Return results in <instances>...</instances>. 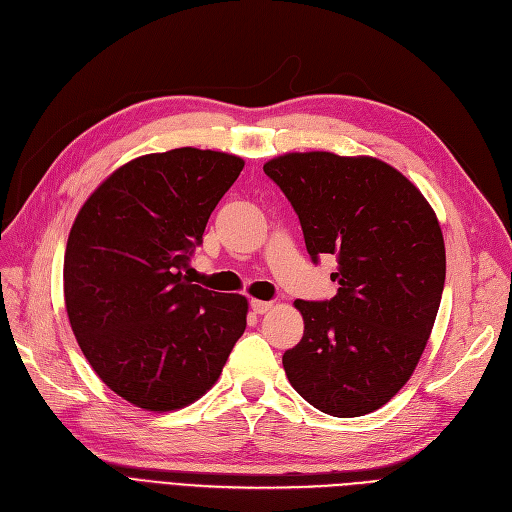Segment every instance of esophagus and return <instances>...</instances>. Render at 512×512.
Returning a JSON list of instances; mask_svg holds the SVG:
<instances>
[{
  "mask_svg": "<svg viewBox=\"0 0 512 512\" xmlns=\"http://www.w3.org/2000/svg\"><path fill=\"white\" fill-rule=\"evenodd\" d=\"M272 308L270 302H261V300H251V310L255 315H263V312H268Z\"/></svg>",
  "mask_w": 512,
  "mask_h": 512,
  "instance_id": "1",
  "label": "esophagus"
}]
</instances>
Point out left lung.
I'll return each instance as SVG.
<instances>
[{
    "label": "left lung",
    "instance_id": "obj_1",
    "mask_svg": "<svg viewBox=\"0 0 512 512\" xmlns=\"http://www.w3.org/2000/svg\"><path fill=\"white\" fill-rule=\"evenodd\" d=\"M298 214L312 263L334 255L329 300H298L304 336L285 351L289 383L334 417L387 404L419 364L444 289V240L406 176L372 157L289 153L263 166Z\"/></svg>",
    "mask_w": 512,
    "mask_h": 512
}]
</instances>
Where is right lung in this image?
Masks as SVG:
<instances>
[{
    "label": "right lung",
    "mask_w": 512,
    "mask_h": 512,
    "mask_svg": "<svg viewBox=\"0 0 512 512\" xmlns=\"http://www.w3.org/2000/svg\"><path fill=\"white\" fill-rule=\"evenodd\" d=\"M244 161L174 148L125 163L72 225L65 308L82 353L123 400L146 410L195 402L244 334V295L193 285L185 268Z\"/></svg>",
    "instance_id": "obj_1"
}]
</instances>
